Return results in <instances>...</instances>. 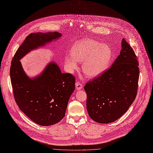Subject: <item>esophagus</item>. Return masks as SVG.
Returning <instances> with one entry per match:
<instances>
[{
    "instance_id": "34e87169",
    "label": "esophagus",
    "mask_w": 153,
    "mask_h": 153,
    "mask_svg": "<svg viewBox=\"0 0 153 153\" xmlns=\"http://www.w3.org/2000/svg\"><path fill=\"white\" fill-rule=\"evenodd\" d=\"M75 86H76V89L78 90H79V89L83 88V85H82V83H80V82H79L78 81L76 82Z\"/></svg>"
}]
</instances>
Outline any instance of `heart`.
<instances>
[{"instance_id": "1", "label": "heart", "mask_w": 153, "mask_h": 153, "mask_svg": "<svg viewBox=\"0 0 153 153\" xmlns=\"http://www.w3.org/2000/svg\"><path fill=\"white\" fill-rule=\"evenodd\" d=\"M71 55L65 57L67 68L72 71L78 67V62H83L82 70L88 77H96L102 74L110 65L112 50L107 44L93 39L76 42L72 47Z\"/></svg>"}]
</instances>
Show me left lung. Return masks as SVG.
Instances as JSON below:
<instances>
[{"label": "left lung", "instance_id": "obj_1", "mask_svg": "<svg viewBox=\"0 0 153 153\" xmlns=\"http://www.w3.org/2000/svg\"><path fill=\"white\" fill-rule=\"evenodd\" d=\"M121 46L120 54L112 66L84 87L89 116L99 123L108 124L118 120L137 96L140 75L138 59L124 39Z\"/></svg>", "mask_w": 153, "mask_h": 153}]
</instances>
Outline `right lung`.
I'll list each match as a JSON object with an SVG mask.
<instances>
[{
    "label": "right lung",
    "mask_w": 153,
    "mask_h": 153,
    "mask_svg": "<svg viewBox=\"0 0 153 153\" xmlns=\"http://www.w3.org/2000/svg\"><path fill=\"white\" fill-rule=\"evenodd\" d=\"M61 36L57 32L30 33L17 50L11 64V83L18 107L32 121L43 126L54 125L64 118L75 90V77L62 74L58 65L51 62L40 75L30 79L19 60L30 51Z\"/></svg>",
    "instance_id": "obj_1"
}]
</instances>
